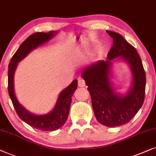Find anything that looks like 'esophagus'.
Here are the masks:
<instances>
[{
  "label": "esophagus",
  "instance_id": "34e87169",
  "mask_svg": "<svg viewBox=\"0 0 156 156\" xmlns=\"http://www.w3.org/2000/svg\"><path fill=\"white\" fill-rule=\"evenodd\" d=\"M86 86V83H85L84 80L81 78H78V86L79 87H84Z\"/></svg>",
  "mask_w": 156,
  "mask_h": 156
}]
</instances>
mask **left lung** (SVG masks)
Masks as SVG:
<instances>
[{
    "mask_svg": "<svg viewBox=\"0 0 156 156\" xmlns=\"http://www.w3.org/2000/svg\"><path fill=\"white\" fill-rule=\"evenodd\" d=\"M113 39L106 61H98L85 68L81 73L90 94L92 106L98 121L107 127L128 123L142 106L146 90V73L139 54L121 35L107 30ZM129 66L132 83L127 93L115 91L109 79L112 62L115 58Z\"/></svg>",
    "mask_w": 156,
    "mask_h": 156,
    "instance_id": "1",
    "label": "left lung"
}]
</instances>
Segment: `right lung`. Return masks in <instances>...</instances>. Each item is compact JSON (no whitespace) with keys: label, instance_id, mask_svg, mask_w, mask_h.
<instances>
[{"label":"right lung","instance_id":"add662e5","mask_svg":"<svg viewBox=\"0 0 156 156\" xmlns=\"http://www.w3.org/2000/svg\"><path fill=\"white\" fill-rule=\"evenodd\" d=\"M58 32L52 30L48 33L37 32L26 39L20 45L17 51L10 60L8 66V93L18 115L31 127L40 130L53 131L62 127L67 120L71 104L72 96L78 87L76 79L60 93L53 109L44 115H36L26 110L18 101L14 91V74L18 64L26 58L31 51L48 42L56 35Z\"/></svg>","mask_w":156,"mask_h":156}]
</instances>
